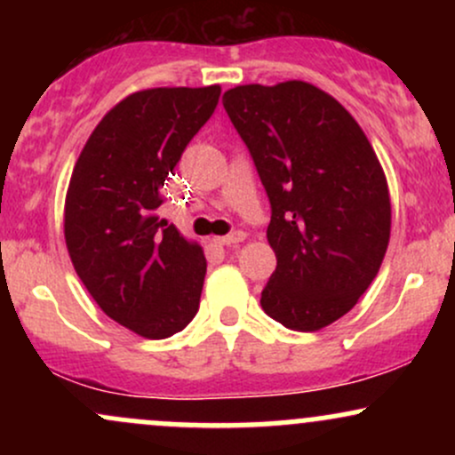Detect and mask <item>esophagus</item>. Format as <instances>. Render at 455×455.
Returning a JSON list of instances; mask_svg holds the SVG:
<instances>
[{"instance_id": "esophagus-1", "label": "esophagus", "mask_w": 455, "mask_h": 455, "mask_svg": "<svg viewBox=\"0 0 455 455\" xmlns=\"http://www.w3.org/2000/svg\"><path fill=\"white\" fill-rule=\"evenodd\" d=\"M243 237L245 235L242 231H233V233L224 235V237H216L213 242L220 243V245H237L239 242H243Z\"/></svg>"}]
</instances>
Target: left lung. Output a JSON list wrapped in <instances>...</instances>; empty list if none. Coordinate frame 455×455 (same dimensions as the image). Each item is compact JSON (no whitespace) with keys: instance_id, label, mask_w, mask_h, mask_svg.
<instances>
[{"instance_id":"8db88e82","label":"left lung","mask_w":455,"mask_h":455,"mask_svg":"<svg viewBox=\"0 0 455 455\" xmlns=\"http://www.w3.org/2000/svg\"><path fill=\"white\" fill-rule=\"evenodd\" d=\"M222 104L271 205L278 265L260 306L284 327H327L357 304L387 250L391 203L377 154L351 113L310 83L239 85Z\"/></svg>"}]
</instances>
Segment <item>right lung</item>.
Here are the masks:
<instances>
[{"mask_svg":"<svg viewBox=\"0 0 455 455\" xmlns=\"http://www.w3.org/2000/svg\"><path fill=\"white\" fill-rule=\"evenodd\" d=\"M220 87H158L111 108L78 156L64 233L78 278L119 325L151 340L181 331L207 260L158 218L160 188L218 107Z\"/></svg>","mask_w":455,"mask_h":455,"instance_id":"obj_1","label":"right lung"}]
</instances>
